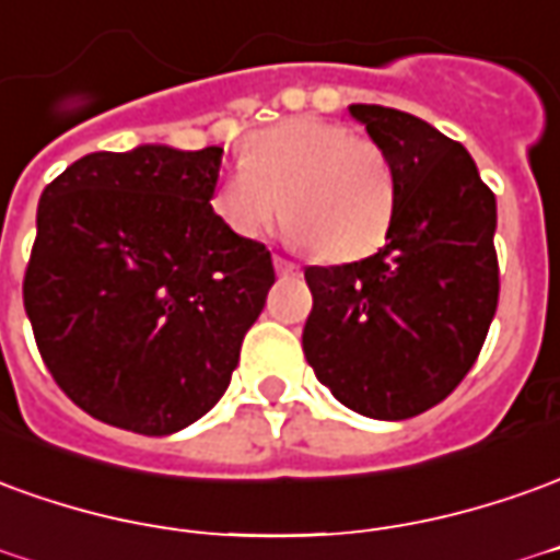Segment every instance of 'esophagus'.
<instances>
[{
  "label": "esophagus",
  "mask_w": 560,
  "mask_h": 560,
  "mask_svg": "<svg viewBox=\"0 0 560 560\" xmlns=\"http://www.w3.org/2000/svg\"><path fill=\"white\" fill-rule=\"evenodd\" d=\"M272 264H276V272H281V276H293V272H300V267H296L293 260H284V257H272Z\"/></svg>",
  "instance_id": "esophagus-1"
}]
</instances>
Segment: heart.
Here are the masks:
<instances>
[{
    "mask_svg": "<svg viewBox=\"0 0 560 560\" xmlns=\"http://www.w3.org/2000/svg\"><path fill=\"white\" fill-rule=\"evenodd\" d=\"M288 214V236L348 264L388 240L397 175L388 151L320 117H293L252 136L240 170L218 178L212 212L242 240H264Z\"/></svg>",
    "mask_w": 560,
    "mask_h": 560,
    "instance_id": "obj_1",
    "label": "heart"
}]
</instances>
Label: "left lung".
<instances>
[{
	"label": "left lung",
	"instance_id": "1",
	"mask_svg": "<svg viewBox=\"0 0 560 560\" xmlns=\"http://www.w3.org/2000/svg\"><path fill=\"white\" fill-rule=\"evenodd\" d=\"M388 151L397 209L385 248L308 267L303 351L336 400L402 421L445 400L479 358L498 312V202L460 142L385 105H348Z\"/></svg>",
	"mask_w": 560,
	"mask_h": 560
}]
</instances>
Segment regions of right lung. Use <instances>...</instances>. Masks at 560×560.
I'll list each match as a JSON object with an SVG mask.
<instances>
[{
  "label": "right lung",
  "instance_id": "obj_1",
  "mask_svg": "<svg viewBox=\"0 0 560 560\" xmlns=\"http://www.w3.org/2000/svg\"><path fill=\"white\" fill-rule=\"evenodd\" d=\"M224 148L96 151L38 199L23 306L54 382L105 424L170 436L224 397L276 281L212 212Z\"/></svg>",
  "mask_w": 560,
  "mask_h": 560
}]
</instances>
